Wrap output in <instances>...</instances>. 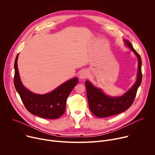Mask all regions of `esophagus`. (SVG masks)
<instances>
[{
  "label": "esophagus",
  "mask_w": 155,
  "mask_h": 155,
  "mask_svg": "<svg viewBox=\"0 0 155 155\" xmlns=\"http://www.w3.org/2000/svg\"><path fill=\"white\" fill-rule=\"evenodd\" d=\"M88 75H89V73H88V72L86 70H84V71H82L80 74V75H79V77L80 79L81 80H83V79H85L87 77Z\"/></svg>",
  "instance_id": "obj_1"
}]
</instances>
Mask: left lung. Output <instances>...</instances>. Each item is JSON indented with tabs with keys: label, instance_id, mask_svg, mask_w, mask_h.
<instances>
[{
	"label": "left lung",
	"instance_id": "8db88e82",
	"mask_svg": "<svg viewBox=\"0 0 155 155\" xmlns=\"http://www.w3.org/2000/svg\"><path fill=\"white\" fill-rule=\"evenodd\" d=\"M125 45L133 52L138 59L137 80L121 96H110L105 94L101 88L94 86L89 80L85 81L88 104L91 112L96 117L104 118L121 114L127 110L133 103L142 78V60L140 55L132 47L130 42L124 40Z\"/></svg>",
	"mask_w": 155,
	"mask_h": 155
}]
</instances>
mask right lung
Returning <instances> with one entry per match:
<instances>
[{
  "mask_svg": "<svg viewBox=\"0 0 155 155\" xmlns=\"http://www.w3.org/2000/svg\"><path fill=\"white\" fill-rule=\"evenodd\" d=\"M15 61L14 84L22 102L32 115L46 119H56L63 115L66 100L73 88L78 82V78H73L57 87L51 92L39 94L31 92L21 82L18 69V58Z\"/></svg>",
  "mask_w": 155,
  "mask_h": 155,
  "instance_id": "add662e5",
  "label": "right lung"
}]
</instances>
